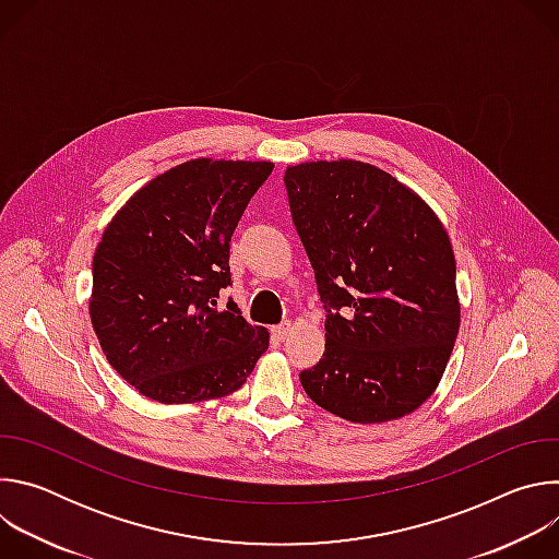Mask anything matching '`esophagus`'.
Wrapping results in <instances>:
<instances>
[{"label":"esophagus","mask_w":559,"mask_h":559,"mask_svg":"<svg viewBox=\"0 0 559 559\" xmlns=\"http://www.w3.org/2000/svg\"><path fill=\"white\" fill-rule=\"evenodd\" d=\"M289 334H292V325H289V323H283V325L272 328V336H274L276 341H281V343H283Z\"/></svg>","instance_id":"34e87169"}]
</instances>
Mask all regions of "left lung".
Segmentation results:
<instances>
[{
    "label": "left lung",
    "mask_w": 559,
    "mask_h": 559,
    "mask_svg": "<svg viewBox=\"0 0 559 559\" xmlns=\"http://www.w3.org/2000/svg\"><path fill=\"white\" fill-rule=\"evenodd\" d=\"M289 210L325 305V354L300 371L311 401L349 423L416 412L460 330L447 229L407 186L341 158L285 170Z\"/></svg>",
    "instance_id": "obj_1"
}]
</instances>
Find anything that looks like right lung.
<instances>
[{
  "label": "right lung",
  "instance_id": "1",
  "mask_svg": "<svg viewBox=\"0 0 559 559\" xmlns=\"http://www.w3.org/2000/svg\"><path fill=\"white\" fill-rule=\"evenodd\" d=\"M270 162L192 158L145 183L108 223L93 259L91 321L115 371L150 401L229 395L270 345L234 302L229 241Z\"/></svg>",
  "mask_w": 559,
  "mask_h": 559
}]
</instances>
